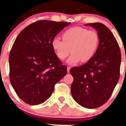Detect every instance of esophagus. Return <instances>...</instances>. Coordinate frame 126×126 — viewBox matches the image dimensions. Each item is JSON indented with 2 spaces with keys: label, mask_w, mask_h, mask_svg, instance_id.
<instances>
[{
  "label": "esophagus",
  "mask_w": 126,
  "mask_h": 126,
  "mask_svg": "<svg viewBox=\"0 0 126 126\" xmlns=\"http://www.w3.org/2000/svg\"><path fill=\"white\" fill-rule=\"evenodd\" d=\"M70 68H71V67H70V66H67V72H69Z\"/></svg>",
  "instance_id": "34e87169"
}]
</instances>
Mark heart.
Wrapping results in <instances>:
<instances>
[{"mask_svg":"<svg viewBox=\"0 0 126 126\" xmlns=\"http://www.w3.org/2000/svg\"><path fill=\"white\" fill-rule=\"evenodd\" d=\"M62 39L55 38L52 46L57 57L64 60L72 52L68 62L70 64L79 61L87 62L93 57L99 44V35L96 31L76 26L62 34Z\"/></svg>","mask_w":126,"mask_h":126,"instance_id":"obj_1","label":"heart"}]
</instances>
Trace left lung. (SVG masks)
<instances>
[{"label": "left lung", "instance_id": "1", "mask_svg": "<svg viewBox=\"0 0 126 126\" xmlns=\"http://www.w3.org/2000/svg\"><path fill=\"white\" fill-rule=\"evenodd\" d=\"M97 30L99 45L86 64L74 67L71 93L77 103L86 108L100 107L110 99L120 76L121 54L119 44L107 26L100 23H87Z\"/></svg>", "mask_w": 126, "mask_h": 126}]
</instances>
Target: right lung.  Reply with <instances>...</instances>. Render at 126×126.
<instances>
[{
    "label": "right lung",
    "mask_w": 126,
    "mask_h": 126,
    "mask_svg": "<svg viewBox=\"0 0 126 126\" xmlns=\"http://www.w3.org/2000/svg\"><path fill=\"white\" fill-rule=\"evenodd\" d=\"M70 23L39 20L16 37L9 54L10 81L19 98L32 105L49 98L67 67L55 54L52 41Z\"/></svg>",
    "instance_id": "obj_1"
}]
</instances>
